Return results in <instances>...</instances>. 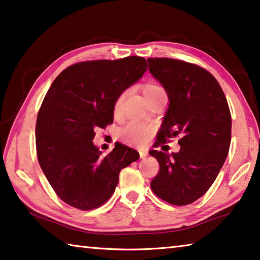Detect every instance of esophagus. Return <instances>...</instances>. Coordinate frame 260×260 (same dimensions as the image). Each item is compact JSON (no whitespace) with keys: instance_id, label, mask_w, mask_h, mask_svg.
<instances>
[{"instance_id":"esophagus-1","label":"esophagus","mask_w":260,"mask_h":260,"mask_svg":"<svg viewBox=\"0 0 260 260\" xmlns=\"http://www.w3.org/2000/svg\"><path fill=\"white\" fill-rule=\"evenodd\" d=\"M139 152H140V158H146L147 156H148V151H146V150H143V149H141V150H139Z\"/></svg>"}]
</instances>
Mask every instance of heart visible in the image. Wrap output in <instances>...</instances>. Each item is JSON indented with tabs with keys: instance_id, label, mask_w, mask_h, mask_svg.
Returning <instances> with one entry per match:
<instances>
[{
	"instance_id": "heart-1",
	"label": "heart",
	"mask_w": 260,
	"mask_h": 260,
	"mask_svg": "<svg viewBox=\"0 0 260 260\" xmlns=\"http://www.w3.org/2000/svg\"><path fill=\"white\" fill-rule=\"evenodd\" d=\"M142 91L143 94H145L146 100L148 101L151 96H154V94L158 92H162L164 90L157 84L148 83L143 86ZM123 97H125V93L120 94V96L117 98V101H115L113 108L114 114H117L119 111H120ZM151 133L152 127L150 125H148V123H129V125L123 127V128L119 132V137L121 138L122 141L129 143V145L138 146L145 143L146 140L151 135Z\"/></svg>"
}]
</instances>
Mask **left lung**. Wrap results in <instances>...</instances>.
<instances>
[{
    "label": "left lung",
    "mask_w": 260,
    "mask_h": 260,
    "mask_svg": "<svg viewBox=\"0 0 260 260\" xmlns=\"http://www.w3.org/2000/svg\"><path fill=\"white\" fill-rule=\"evenodd\" d=\"M148 64L169 98L157 145L182 137L178 152L149 151L159 164L150 186L169 204H192L212 186L228 156L232 139L228 103L215 77L199 66L167 57H149Z\"/></svg>",
    "instance_id": "left-lung-1"
}]
</instances>
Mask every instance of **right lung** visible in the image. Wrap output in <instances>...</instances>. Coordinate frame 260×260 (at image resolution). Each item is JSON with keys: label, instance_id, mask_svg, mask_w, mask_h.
Here are the masks:
<instances>
[{"label": "right lung", "instance_id": "add662e5", "mask_svg": "<svg viewBox=\"0 0 260 260\" xmlns=\"http://www.w3.org/2000/svg\"><path fill=\"white\" fill-rule=\"evenodd\" d=\"M147 60L80 62L66 68L48 89L36 125L37 156L55 193L66 204L88 211L113 194L119 172L139 152L122 143L102 156L94 129L113 122L117 98L147 72Z\"/></svg>", "mask_w": 260, "mask_h": 260}]
</instances>
